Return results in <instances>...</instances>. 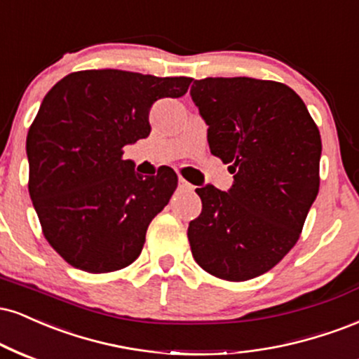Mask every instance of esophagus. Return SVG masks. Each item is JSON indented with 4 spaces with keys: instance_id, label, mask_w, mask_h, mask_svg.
Returning a JSON list of instances; mask_svg holds the SVG:
<instances>
[{
    "instance_id": "34e87169",
    "label": "esophagus",
    "mask_w": 359,
    "mask_h": 359,
    "mask_svg": "<svg viewBox=\"0 0 359 359\" xmlns=\"http://www.w3.org/2000/svg\"><path fill=\"white\" fill-rule=\"evenodd\" d=\"M179 191H182V192H191V191H194V185L189 184L187 180H184L182 177H180V179H179Z\"/></svg>"
}]
</instances>
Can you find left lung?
Listing matches in <instances>:
<instances>
[{
	"label": "left lung",
	"mask_w": 359,
	"mask_h": 359,
	"mask_svg": "<svg viewBox=\"0 0 359 359\" xmlns=\"http://www.w3.org/2000/svg\"><path fill=\"white\" fill-rule=\"evenodd\" d=\"M191 97L210 152L234 174L227 192L196 189L202 212L189 224L192 256L226 280L267 273L294 248L319 191L321 135L287 85L249 76L196 80Z\"/></svg>",
	"instance_id": "1"
}]
</instances>
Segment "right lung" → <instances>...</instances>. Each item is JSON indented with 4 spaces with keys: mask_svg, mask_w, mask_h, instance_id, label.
<instances>
[{
    "mask_svg": "<svg viewBox=\"0 0 359 359\" xmlns=\"http://www.w3.org/2000/svg\"><path fill=\"white\" fill-rule=\"evenodd\" d=\"M187 76L85 70L43 98L27 137L28 191L43 234L68 264L111 273L140 256L147 227L177 189L170 167L144 177L123 147L149 137V111L187 92Z\"/></svg>",
    "mask_w": 359,
    "mask_h": 359,
    "instance_id": "1",
    "label": "right lung"
}]
</instances>
